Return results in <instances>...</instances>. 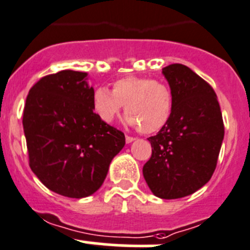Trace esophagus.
<instances>
[{"label": "esophagus", "mask_w": 250, "mask_h": 250, "mask_svg": "<svg viewBox=\"0 0 250 250\" xmlns=\"http://www.w3.org/2000/svg\"><path fill=\"white\" fill-rule=\"evenodd\" d=\"M125 140H126V143H131L132 141H135V137H132V136H126Z\"/></svg>", "instance_id": "1"}]
</instances>
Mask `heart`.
<instances>
[{
    "instance_id": "heart-1",
    "label": "heart",
    "mask_w": 250,
    "mask_h": 250,
    "mask_svg": "<svg viewBox=\"0 0 250 250\" xmlns=\"http://www.w3.org/2000/svg\"><path fill=\"white\" fill-rule=\"evenodd\" d=\"M125 105V122L143 133H154L169 123L174 96L165 81L146 76H125L113 83L112 92L100 87L93 95V108L104 123H112Z\"/></svg>"
}]
</instances>
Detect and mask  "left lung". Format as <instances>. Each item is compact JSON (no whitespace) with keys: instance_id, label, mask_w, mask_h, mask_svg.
<instances>
[{"instance_id":"obj_1","label":"left lung","mask_w":250,"mask_h":250,"mask_svg":"<svg viewBox=\"0 0 250 250\" xmlns=\"http://www.w3.org/2000/svg\"><path fill=\"white\" fill-rule=\"evenodd\" d=\"M174 96L169 123L148 138L152 157L143 176L163 199L189 196L209 181L224 140V122L216 93L204 79L182 64L163 69Z\"/></svg>"}]
</instances>
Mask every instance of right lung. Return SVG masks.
<instances>
[{"instance_id":"add662e5","label":"right lung","mask_w":250,"mask_h":250,"mask_svg":"<svg viewBox=\"0 0 250 250\" xmlns=\"http://www.w3.org/2000/svg\"><path fill=\"white\" fill-rule=\"evenodd\" d=\"M87 73L62 70L41 78L23 112L29 165L51 191L83 198L95 193L125 135L93 112L95 90Z\"/></svg>"}]
</instances>
